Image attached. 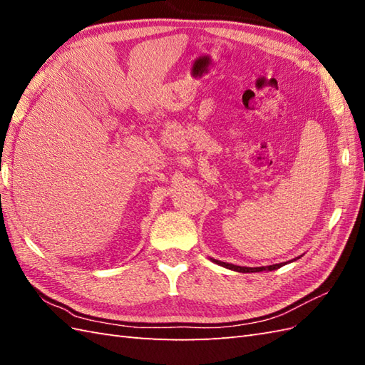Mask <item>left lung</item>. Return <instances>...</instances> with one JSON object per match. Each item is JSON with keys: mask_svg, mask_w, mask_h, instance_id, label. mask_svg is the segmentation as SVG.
<instances>
[{"mask_svg": "<svg viewBox=\"0 0 365 365\" xmlns=\"http://www.w3.org/2000/svg\"><path fill=\"white\" fill-rule=\"evenodd\" d=\"M215 263H218V265L224 267V268H229L232 271H238V273H259V271H273L281 268L284 263H276V265H269V267H257V268H250V267H238V265H232V263H226V262H220V260H215L212 259Z\"/></svg>", "mask_w": 365, "mask_h": 365, "instance_id": "left-lung-1", "label": "left lung"}]
</instances>
